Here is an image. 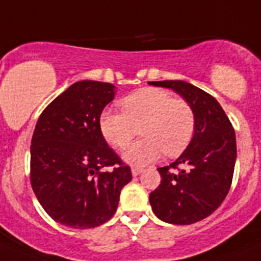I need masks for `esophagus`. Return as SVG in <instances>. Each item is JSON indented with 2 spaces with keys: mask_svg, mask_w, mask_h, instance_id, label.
<instances>
[{
  "mask_svg": "<svg viewBox=\"0 0 261 261\" xmlns=\"http://www.w3.org/2000/svg\"><path fill=\"white\" fill-rule=\"evenodd\" d=\"M131 172H133L134 176H138V174H140L143 172V169L139 168V167H133V168H131Z\"/></svg>",
  "mask_w": 261,
  "mask_h": 261,
  "instance_id": "esophagus-1",
  "label": "esophagus"
}]
</instances>
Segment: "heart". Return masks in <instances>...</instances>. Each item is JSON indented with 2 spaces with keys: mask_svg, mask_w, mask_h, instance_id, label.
<instances>
[{
  "mask_svg": "<svg viewBox=\"0 0 261 261\" xmlns=\"http://www.w3.org/2000/svg\"><path fill=\"white\" fill-rule=\"evenodd\" d=\"M122 110H103L99 130L109 144L124 148L142 126L143 139L137 140L124 151L123 159L134 165H146L163 153L180 155L190 143L196 130L192 106L184 99L174 98L171 92L160 88H146L124 97Z\"/></svg>",
  "mask_w": 261,
  "mask_h": 261,
  "instance_id": "b5f03b06",
  "label": "heart"
}]
</instances>
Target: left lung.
Masks as SVG:
<instances>
[{"label":"left lung","instance_id":"8db88e82","mask_svg":"<svg viewBox=\"0 0 261 261\" xmlns=\"http://www.w3.org/2000/svg\"><path fill=\"white\" fill-rule=\"evenodd\" d=\"M171 88L192 106L196 130L180 158L158 168L162 182L149 194L159 219L173 225H192L218 209L234 176L237 140L230 119L209 93L180 80L151 81Z\"/></svg>","mask_w":261,"mask_h":261}]
</instances>
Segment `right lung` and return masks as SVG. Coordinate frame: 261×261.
<instances>
[{"label": "right lung", "mask_w": 261, "mask_h": 261, "mask_svg": "<svg viewBox=\"0 0 261 261\" xmlns=\"http://www.w3.org/2000/svg\"><path fill=\"white\" fill-rule=\"evenodd\" d=\"M115 87L84 80L56 97L36 122L31 139L30 181L36 198L58 223L93 228L112 218L131 169L99 130ZM110 166L112 171H102Z\"/></svg>", "instance_id": "obj_1"}]
</instances>
